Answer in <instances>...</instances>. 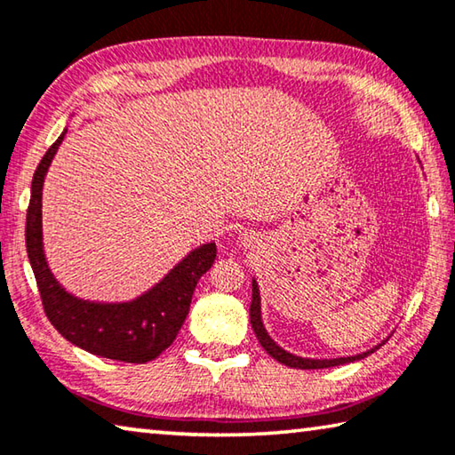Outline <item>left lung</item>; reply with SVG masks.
Masks as SVG:
<instances>
[{"instance_id": "1", "label": "left lung", "mask_w": 455, "mask_h": 455, "mask_svg": "<svg viewBox=\"0 0 455 455\" xmlns=\"http://www.w3.org/2000/svg\"><path fill=\"white\" fill-rule=\"evenodd\" d=\"M251 325L252 331H255V335L259 339L260 347H263L268 355L273 359L279 361V363L287 365V367H295V369H325V367H335V365H343V363H353V361L357 359H363L367 357L369 353H373L375 349H379L383 343L377 345V347L369 349L365 353H359V355H353V357H337V359H307V357H299V355H292V353L284 351L283 347L276 345L271 335L267 333V329L263 325V317H260V292H259V284L257 281L252 279V301H251Z\"/></svg>"}]
</instances>
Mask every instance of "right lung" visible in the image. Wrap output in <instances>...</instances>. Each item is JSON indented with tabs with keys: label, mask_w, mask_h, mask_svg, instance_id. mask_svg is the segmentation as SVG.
Wrapping results in <instances>:
<instances>
[{
	"label": "right lung",
	"mask_w": 455,
	"mask_h": 455,
	"mask_svg": "<svg viewBox=\"0 0 455 455\" xmlns=\"http://www.w3.org/2000/svg\"><path fill=\"white\" fill-rule=\"evenodd\" d=\"M66 132L64 128L36 168L26 219L28 259L34 268L44 311L58 333L76 347L98 357L146 363L171 347L179 335L196 283L217 259V244L206 243L190 251L163 281L132 301H88L68 292L45 260L42 233L44 179Z\"/></svg>",
	"instance_id": "1"
}]
</instances>
